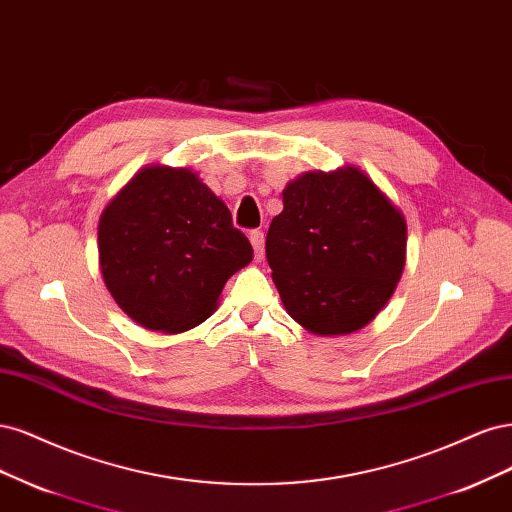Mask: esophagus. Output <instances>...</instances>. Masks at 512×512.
Here are the masks:
<instances>
[{"mask_svg":"<svg viewBox=\"0 0 512 512\" xmlns=\"http://www.w3.org/2000/svg\"><path fill=\"white\" fill-rule=\"evenodd\" d=\"M249 240H251V244H253V253H255V259L257 261H261L263 259V255H266V251H263V232H259V229H255V232H251V236H249Z\"/></svg>","mask_w":512,"mask_h":512,"instance_id":"obj_1","label":"esophagus"}]
</instances>
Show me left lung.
Instances as JSON below:
<instances>
[{"mask_svg": "<svg viewBox=\"0 0 512 512\" xmlns=\"http://www.w3.org/2000/svg\"><path fill=\"white\" fill-rule=\"evenodd\" d=\"M406 238L402 210L357 166L291 180L266 238L287 315L317 336L366 327L398 287Z\"/></svg>", "mask_w": 512, "mask_h": 512, "instance_id": "1", "label": "left lung"}]
</instances>
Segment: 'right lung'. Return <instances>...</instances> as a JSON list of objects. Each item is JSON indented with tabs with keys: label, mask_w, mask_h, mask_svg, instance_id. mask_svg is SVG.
Listing matches in <instances>:
<instances>
[{
	"label": "right lung",
	"mask_w": 512,
	"mask_h": 512,
	"mask_svg": "<svg viewBox=\"0 0 512 512\" xmlns=\"http://www.w3.org/2000/svg\"><path fill=\"white\" fill-rule=\"evenodd\" d=\"M97 251L112 300L129 319L163 334L204 323L227 278L253 259L221 197L191 168L161 163L136 172L108 202Z\"/></svg>",
	"instance_id": "right-lung-1"
}]
</instances>
